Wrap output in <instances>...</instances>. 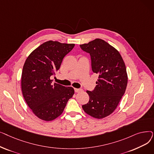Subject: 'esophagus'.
I'll return each mask as SVG.
<instances>
[{"mask_svg":"<svg viewBox=\"0 0 154 154\" xmlns=\"http://www.w3.org/2000/svg\"><path fill=\"white\" fill-rule=\"evenodd\" d=\"M74 91L75 92H81L82 90L81 89V88H74Z\"/></svg>","mask_w":154,"mask_h":154,"instance_id":"34e87169","label":"esophagus"}]
</instances>
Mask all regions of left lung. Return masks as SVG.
Listing matches in <instances>:
<instances>
[{
	"label": "left lung",
	"mask_w": 154,
	"mask_h": 154,
	"mask_svg": "<svg viewBox=\"0 0 154 154\" xmlns=\"http://www.w3.org/2000/svg\"><path fill=\"white\" fill-rule=\"evenodd\" d=\"M80 47L90 54L92 71L99 75L94 90L87 91L89 101L82 109L88 115L103 119L116 110L125 92V65L119 51L102 39L96 38Z\"/></svg>",
	"instance_id": "obj_1"
}]
</instances>
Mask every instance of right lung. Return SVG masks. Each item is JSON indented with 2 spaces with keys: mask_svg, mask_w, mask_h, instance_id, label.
Masks as SVG:
<instances>
[{
  "mask_svg": "<svg viewBox=\"0 0 154 154\" xmlns=\"http://www.w3.org/2000/svg\"><path fill=\"white\" fill-rule=\"evenodd\" d=\"M74 44L45 42L32 51L23 65L21 87L28 106L39 119L51 121L60 116L74 88L52 83L51 79Z\"/></svg>",
  "mask_w": 154,
  "mask_h": 154,
  "instance_id": "add662e5",
  "label": "right lung"
}]
</instances>
